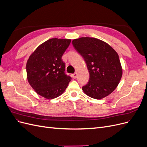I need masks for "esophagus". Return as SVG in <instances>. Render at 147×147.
<instances>
[{
    "mask_svg": "<svg viewBox=\"0 0 147 147\" xmlns=\"http://www.w3.org/2000/svg\"><path fill=\"white\" fill-rule=\"evenodd\" d=\"M72 77H73L74 78H76L77 77V73L75 72L74 74H72Z\"/></svg>",
    "mask_w": 147,
    "mask_h": 147,
    "instance_id": "1",
    "label": "esophagus"
}]
</instances>
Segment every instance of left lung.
Listing matches in <instances>:
<instances>
[{"label": "left lung", "instance_id": "8db88e82", "mask_svg": "<svg viewBox=\"0 0 147 147\" xmlns=\"http://www.w3.org/2000/svg\"><path fill=\"white\" fill-rule=\"evenodd\" d=\"M73 46L85 61L90 80L82 90L89 97L101 99L118 86L123 69L117 51L101 40L81 37L72 40Z\"/></svg>", "mask_w": 147, "mask_h": 147}]
</instances>
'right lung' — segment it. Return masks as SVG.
Masks as SVG:
<instances>
[{
	"mask_svg": "<svg viewBox=\"0 0 147 147\" xmlns=\"http://www.w3.org/2000/svg\"><path fill=\"white\" fill-rule=\"evenodd\" d=\"M70 42V39H49L35 49L28 59V81L34 91L45 99L61 96L71 81V77L64 73L65 63L62 61Z\"/></svg>",
	"mask_w": 147,
	"mask_h": 147,
	"instance_id": "add662e5",
	"label": "right lung"
}]
</instances>
